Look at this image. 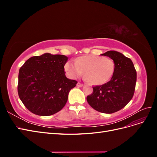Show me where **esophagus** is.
Returning a JSON list of instances; mask_svg holds the SVG:
<instances>
[{"label":"esophagus","mask_w":157,"mask_h":157,"mask_svg":"<svg viewBox=\"0 0 157 157\" xmlns=\"http://www.w3.org/2000/svg\"><path fill=\"white\" fill-rule=\"evenodd\" d=\"M83 85H84V84H83L82 83H81V82H78L77 83V86H78V87H82V86H83Z\"/></svg>","instance_id":"1"}]
</instances>
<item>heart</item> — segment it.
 <instances>
[{"label":"heart","instance_id":"b5f03b06","mask_svg":"<svg viewBox=\"0 0 157 157\" xmlns=\"http://www.w3.org/2000/svg\"><path fill=\"white\" fill-rule=\"evenodd\" d=\"M65 70L71 78H77L84 74L89 82L94 85H102L113 77L115 63L111 58L103 56L86 55L77 58L75 63L68 61Z\"/></svg>","mask_w":157,"mask_h":157}]
</instances>
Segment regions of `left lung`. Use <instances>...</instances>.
<instances>
[{"label":"left lung","instance_id":"left-lung-1","mask_svg":"<svg viewBox=\"0 0 157 157\" xmlns=\"http://www.w3.org/2000/svg\"><path fill=\"white\" fill-rule=\"evenodd\" d=\"M101 55L114 61L115 72L110 81L93 86V92L86 99L95 110L111 114L124 107L133 98L137 73L132 60L120 52L111 50Z\"/></svg>","mask_w":157,"mask_h":157}]
</instances>
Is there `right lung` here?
I'll return each mask as SVG.
<instances>
[{"mask_svg":"<svg viewBox=\"0 0 157 157\" xmlns=\"http://www.w3.org/2000/svg\"><path fill=\"white\" fill-rule=\"evenodd\" d=\"M68 58L46 53L28 59L19 71L17 92L25 107L40 116H50L63 109L77 80L67 78L64 66Z\"/></svg>","mask_w":157,"mask_h":157,"instance_id":"add662e5","label":"right lung"}]
</instances>
